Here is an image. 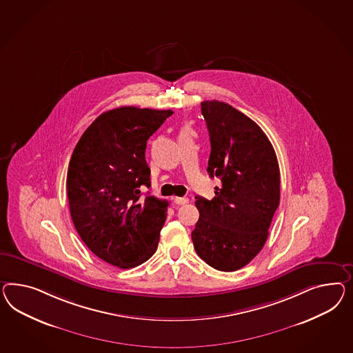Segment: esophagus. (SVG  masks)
I'll use <instances>...</instances> for the list:
<instances>
[{"label": "esophagus", "instance_id": "34e87169", "mask_svg": "<svg viewBox=\"0 0 353 353\" xmlns=\"http://www.w3.org/2000/svg\"><path fill=\"white\" fill-rule=\"evenodd\" d=\"M173 201H174L176 204H179V205H183V204H188V203H189V199H188V198H179V196H176V198H173Z\"/></svg>", "mask_w": 353, "mask_h": 353}]
</instances>
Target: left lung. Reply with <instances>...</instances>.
Wrapping results in <instances>:
<instances>
[{
  "instance_id": "left-lung-1",
  "label": "left lung",
  "mask_w": 353,
  "mask_h": 353,
  "mask_svg": "<svg viewBox=\"0 0 353 353\" xmlns=\"http://www.w3.org/2000/svg\"><path fill=\"white\" fill-rule=\"evenodd\" d=\"M210 132L207 171L219 177L216 196H195L199 219L191 232L196 254L219 271H236L263 248L280 201V170L268 137L231 105L201 103Z\"/></svg>"
}]
</instances>
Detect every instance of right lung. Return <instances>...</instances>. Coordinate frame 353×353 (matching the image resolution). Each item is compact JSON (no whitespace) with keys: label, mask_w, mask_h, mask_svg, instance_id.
Returning <instances> with one entry per match:
<instances>
[{"label":"right lung","mask_w":353,"mask_h":353,"mask_svg":"<svg viewBox=\"0 0 353 353\" xmlns=\"http://www.w3.org/2000/svg\"><path fill=\"white\" fill-rule=\"evenodd\" d=\"M172 110L121 106L99 115L72 154L69 210L77 232L105 262L132 268L155 253L168 201L146 195V141Z\"/></svg>","instance_id":"obj_1"}]
</instances>
